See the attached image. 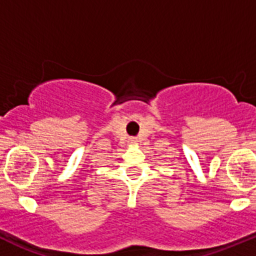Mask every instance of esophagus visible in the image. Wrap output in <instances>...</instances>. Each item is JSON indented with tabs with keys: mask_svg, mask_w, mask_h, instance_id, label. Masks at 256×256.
Wrapping results in <instances>:
<instances>
[{
	"mask_svg": "<svg viewBox=\"0 0 256 256\" xmlns=\"http://www.w3.org/2000/svg\"><path fill=\"white\" fill-rule=\"evenodd\" d=\"M133 142H134V140H133Z\"/></svg>",
	"mask_w": 256,
	"mask_h": 256,
	"instance_id": "obj_1",
	"label": "esophagus"
}]
</instances>
